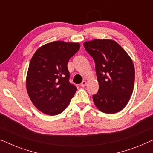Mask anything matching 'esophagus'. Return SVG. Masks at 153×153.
<instances>
[{
	"mask_svg": "<svg viewBox=\"0 0 153 153\" xmlns=\"http://www.w3.org/2000/svg\"><path fill=\"white\" fill-rule=\"evenodd\" d=\"M86 83H87V82L85 81H83L82 82H81V83L80 84V86L81 87H84V86H85V85H86Z\"/></svg>",
	"mask_w": 153,
	"mask_h": 153,
	"instance_id": "1",
	"label": "esophagus"
}]
</instances>
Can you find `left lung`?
Instances as JSON below:
<instances>
[{
	"label": "left lung",
	"mask_w": 153,
	"mask_h": 153,
	"mask_svg": "<svg viewBox=\"0 0 153 153\" xmlns=\"http://www.w3.org/2000/svg\"><path fill=\"white\" fill-rule=\"evenodd\" d=\"M95 62L99 91L93 95L98 109L106 114L120 111L128 103L134 85V66L127 52L112 39L83 43Z\"/></svg>",
	"instance_id": "obj_1"
}]
</instances>
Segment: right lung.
Wrapping results in <instances>:
<instances>
[{"mask_svg":"<svg viewBox=\"0 0 153 153\" xmlns=\"http://www.w3.org/2000/svg\"><path fill=\"white\" fill-rule=\"evenodd\" d=\"M79 43L56 41L42 46L29 64L26 88L33 104L44 114L55 116L70 104L76 87L69 81V60L79 49Z\"/></svg>","mask_w":153,"mask_h":153,"instance_id":"add662e5","label":"right lung"}]
</instances>
